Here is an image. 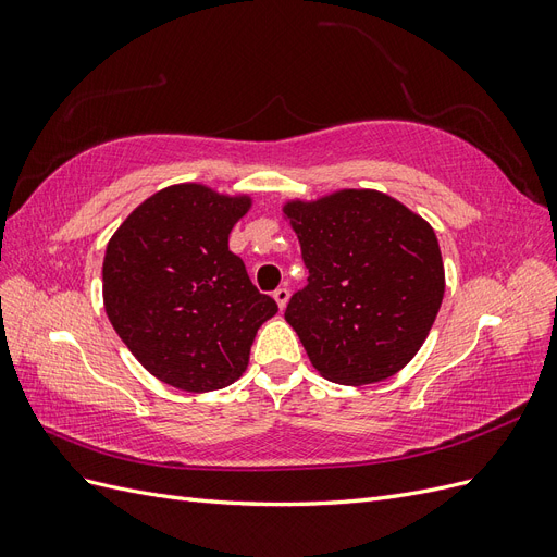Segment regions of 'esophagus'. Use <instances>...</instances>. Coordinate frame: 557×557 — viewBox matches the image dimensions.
<instances>
[{"instance_id": "esophagus-1", "label": "esophagus", "mask_w": 557, "mask_h": 557, "mask_svg": "<svg viewBox=\"0 0 557 557\" xmlns=\"http://www.w3.org/2000/svg\"><path fill=\"white\" fill-rule=\"evenodd\" d=\"M274 299H276V305H278V309H285V305H288V299H290V290L288 288H276L274 290Z\"/></svg>"}]
</instances>
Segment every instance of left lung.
Masks as SVG:
<instances>
[{"instance_id": "obj_1", "label": "left lung", "mask_w": 557, "mask_h": 557, "mask_svg": "<svg viewBox=\"0 0 557 557\" xmlns=\"http://www.w3.org/2000/svg\"><path fill=\"white\" fill-rule=\"evenodd\" d=\"M307 285L285 309L320 376L342 385L397 374L423 346L444 299V262L428 221L379 190L288 201Z\"/></svg>"}]
</instances>
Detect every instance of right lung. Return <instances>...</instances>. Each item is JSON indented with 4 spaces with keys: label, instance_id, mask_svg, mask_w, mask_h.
<instances>
[{
    "label": "right lung",
    "instance_id": "1",
    "mask_svg": "<svg viewBox=\"0 0 557 557\" xmlns=\"http://www.w3.org/2000/svg\"><path fill=\"white\" fill-rule=\"evenodd\" d=\"M250 197L201 183L170 185L134 209L107 246L104 309L150 374L185 393H209L248 367L276 301L250 283L230 250Z\"/></svg>",
    "mask_w": 557,
    "mask_h": 557
}]
</instances>
